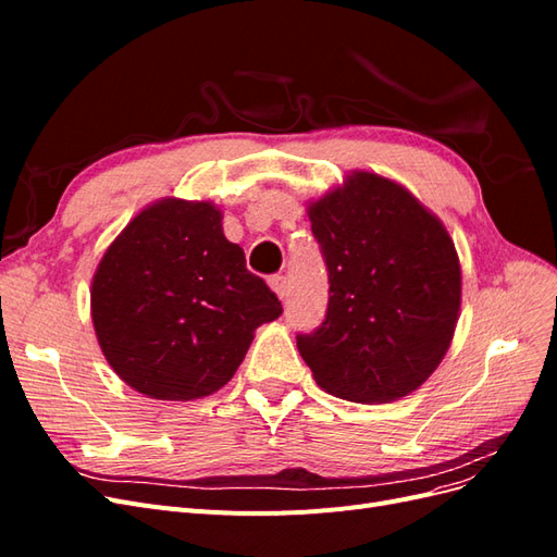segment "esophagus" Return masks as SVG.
Returning <instances> with one entry per match:
<instances>
[{
    "label": "esophagus",
    "instance_id": "34e87169",
    "mask_svg": "<svg viewBox=\"0 0 557 557\" xmlns=\"http://www.w3.org/2000/svg\"><path fill=\"white\" fill-rule=\"evenodd\" d=\"M269 285H272V290L283 299L285 295H288V281H285V276H281V274H274V276H269Z\"/></svg>",
    "mask_w": 557,
    "mask_h": 557
}]
</instances>
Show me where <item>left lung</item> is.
<instances>
[{
  "mask_svg": "<svg viewBox=\"0 0 557 557\" xmlns=\"http://www.w3.org/2000/svg\"><path fill=\"white\" fill-rule=\"evenodd\" d=\"M309 221L330 278L323 325L297 334L315 383L362 404L418 391L460 315V260L446 227L404 185L372 172H352L311 201Z\"/></svg>",
  "mask_w": 557,
  "mask_h": 557,
  "instance_id": "left-lung-1",
  "label": "left lung"
}]
</instances>
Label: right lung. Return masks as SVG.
I'll list each match as a JSON object with an SVG mask.
<instances>
[{
	"label": "right lung",
	"mask_w": 557,
	"mask_h": 557,
	"mask_svg": "<svg viewBox=\"0 0 557 557\" xmlns=\"http://www.w3.org/2000/svg\"><path fill=\"white\" fill-rule=\"evenodd\" d=\"M90 311L99 348L134 391L172 401L213 395L252 332L283 309L246 269L211 201L166 197L132 218L97 264Z\"/></svg>",
	"instance_id": "right-lung-1"
}]
</instances>
